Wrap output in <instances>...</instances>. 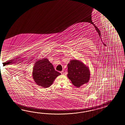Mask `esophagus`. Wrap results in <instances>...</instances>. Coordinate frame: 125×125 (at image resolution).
<instances>
[{
    "label": "esophagus",
    "instance_id": "esophagus-1",
    "mask_svg": "<svg viewBox=\"0 0 125 125\" xmlns=\"http://www.w3.org/2000/svg\"><path fill=\"white\" fill-rule=\"evenodd\" d=\"M61 74H64V71H61Z\"/></svg>",
    "mask_w": 125,
    "mask_h": 125
}]
</instances>
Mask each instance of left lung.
<instances>
[{
  "instance_id": "8db88e82",
  "label": "left lung",
  "mask_w": 125,
  "mask_h": 125,
  "mask_svg": "<svg viewBox=\"0 0 125 125\" xmlns=\"http://www.w3.org/2000/svg\"><path fill=\"white\" fill-rule=\"evenodd\" d=\"M67 76L76 87L88 82L90 79V71L88 67L82 62L73 60L68 64Z\"/></svg>"
}]
</instances>
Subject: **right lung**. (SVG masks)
<instances>
[{
  "mask_svg": "<svg viewBox=\"0 0 125 125\" xmlns=\"http://www.w3.org/2000/svg\"><path fill=\"white\" fill-rule=\"evenodd\" d=\"M61 73L55 70L52 64L46 58L37 61L34 65L33 78L38 85L43 88L51 86L54 80Z\"/></svg>",
  "mask_w": 125,
  "mask_h": 125,
  "instance_id": "add662e5",
  "label": "right lung"
}]
</instances>
